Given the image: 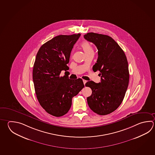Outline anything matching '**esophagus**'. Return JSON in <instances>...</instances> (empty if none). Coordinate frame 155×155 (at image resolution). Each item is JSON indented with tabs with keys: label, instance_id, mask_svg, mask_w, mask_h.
I'll list each match as a JSON object with an SVG mask.
<instances>
[{
	"label": "esophagus",
	"instance_id": "esophagus-1",
	"mask_svg": "<svg viewBox=\"0 0 155 155\" xmlns=\"http://www.w3.org/2000/svg\"><path fill=\"white\" fill-rule=\"evenodd\" d=\"M83 83H84V84H85V83H87V81H85V80H84V79H83Z\"/></svg>",
	"mask_w": 155,
	"mask_h": 155
}]
</instances>
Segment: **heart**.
<instances>
[{
  "mask_svg": "<svg viewBox=\"0 0 155 155\" xmlns=\"http://www.w3.org/2000/svg\"><path fill=\"white\" fill-rule=\"evenodd\" d=\"M81 47L82 48L83 50L84 51L86 55L90 53H93V49L92 48V47L91 46V44L88 41H84L82 42L81 44Z\"/></svg>",
  "mask_w": 155,
  "mask_h": 155,
  "instance_id": "1",
  "label": "heart"
}]
</instances>
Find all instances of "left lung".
<instances>
[{"label": "left lung", "instance_id": "obj_1", "mask_svg": "<svg viewBox=\"0 0 155 155\" xmlns=\"http://www.w3.org/2000/svg\"><path fill=\"white\" fill-rule=\"evenodd\" d=\"M98 50L94 72L99 71L101 82L91 81L86 87L92 90L87 102L92 111L99 115L110 114L117 109L124 97L129 80L128 64L123 50L111 37L95 33L84 35Z\"/></svg>", "mask_w": 155, "mask_h": 155}]
</instances>
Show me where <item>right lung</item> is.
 <instances>
[{"label":"right lung","instance_id":"1","mask_svg":"<svg viewBox=\"0 0 155 155\" xmlns=\"http://www.w3.org/2000/svg\"><path fill=\"white\" fill-rule=\"evenodd\" d=\"M80 36L58 35L42 45L36 55L33 81L37 97L45 111L55 117L67 114L72 97L84 87L81 78L60 75L62 71L69 70L71 52Z\"/></svg>","mask_w":155,"mask_h":155}]
</instances>
